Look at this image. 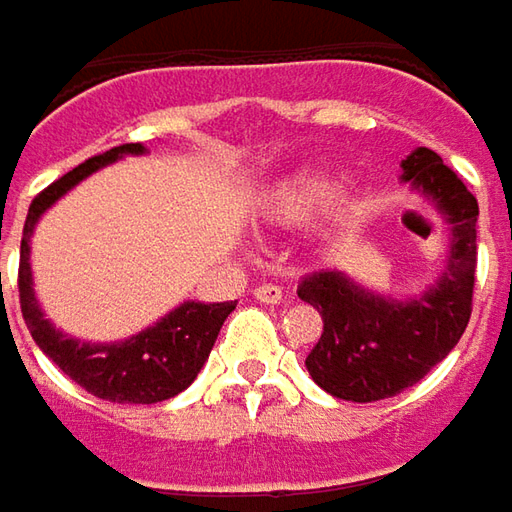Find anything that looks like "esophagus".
I'll return each instance as SVG.
<instances>
[{
    "label": "esophagus",
    "mask_w": 512,
    "mask_h": 512,
    "mask_svg": "<svg viewBox=\"0 0 512 512\" xmlns=\"http://www.w3.org/2000/svg\"><path fill=\"white\" fill-rule=\"evenodd\" d=\"M253 296L259 299V302H265V305H276V302H282V287L279 285H259L253 290Z\"/></svg>",
    "instance_id": "1"
}]
</instances>
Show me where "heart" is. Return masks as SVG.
Returning a JSON list of instances; mask_svg holds the SVG:
<instances>
[{
  "label": "heart",
  "instance_id": "b5f03b06",
  "mask_svg": "<svg viewBox=\"0 0 512 512\" xmlns=\"http://www.w3.org/2000/svg\"><path fill=\"white\" fill-rule=\"evenodd\" d=\"M327 199L330 213H344L350 205L347 187H330L327 173L322 168H299L273 179L270 185L259 193V213L270 225L296 227L305 225L307 219L316 213V207Z\"/></svg>",
  "mask_w": 512,
  "mask_h": 512
}]
</instances>
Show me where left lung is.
<instances>
[{
  "label": "left lung",
  "mask_w": 512,
  "mask_h": 512,
  "mask_svg": "<svg viewBox=\"0 0 512 512\" xmlns=\"http://www.w3.org/2000/svg\"><path fill=\"white\" fill-rule=\"evenodd\" d=\"M402 170V182L430 199L450 225V250L436 285L413 299H390L339 270L310 273L299 285V299L325 322L305 359L307 373L344 402H379L422 382L470 322L479 202L433 150L416 148Z\"/></svg>",
  "instance_id": "8db88e82"
}]
</instances>
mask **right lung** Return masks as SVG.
<instances>
[{
  "instance_id": "obj_1",
  "label": "right lung",
  "mask_w": 512,
  "mask_h": 512,
  "mask_svg": "<svg viewBox=\"0 0 512 512\" xmlns=\"http://www.w3.org/2000/svg\"><path fill=\"white\" fill-rule=\"evenodd\" d=\"M125 153H145V148L136 142V145L105 150L65 173L62 179H56L30 202L25 230H22V250H19V305L33 342L79 387H85L88 393L105 402L153 404L173 399L199 376L236 302H216V305L185 302L170 310L165 319H159L156 325L125 342H79L56 330L45 319L42 307L36 302L33 276H30V236L39 216L56 199H62L70 187L88 179L93 170L122 159Z\"/></svg>"
}]
</instances>
